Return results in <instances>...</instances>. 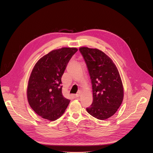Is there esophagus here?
Listing matches in <instances>:
<instances>
[{
    "label": "esophagus",
    "instance_id": "esophagus-1",
    "mask_svg": "<svg viewBox=\"0 0 153 153\" xmlns=\"http://www.w3.org/2000/svg\"><path fill=\"white\" fill-rule=\"evenodd\" d=\"M81 91H78V92H77V94L75 95V97H79L81 95Z\"/></svg>",
    "mask_w": 153,
    "mask_h": 153
}]
</instances>
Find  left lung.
<instances>
[{"label": "left lung", "instance_id": "left-lung-1", "mask_svg": "<svg viewBox=\"0 0 153 153\" xmlns=\"http://www.w3.org/2000/svg\"><path fill=\"white\" fill-rule=\"evenodd\" d=\"M79 52L87 65L92 88L93 101L88 112L98 120L112 116L124 97L122 81L112 59L98 49L81 47Z\"/></svg>", "mask_w": 153, "mask_h": 153}]
</instances>
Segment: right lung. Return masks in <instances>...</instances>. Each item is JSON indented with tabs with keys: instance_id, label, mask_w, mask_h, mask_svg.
Listing matches in <instances>:
<instances>
[{
	"instance_id": "1",
	"label": "right lung",
	"mask_w": 153,
	"mask_h": 153,
	"mask_svg": "<svg viewBox=\"0 0 153 153\" xmlns=\"http://www.w3.org/2000/svg\"><path fill=\"white\" fill-rule=\"evenodd\" d=\"M75 48L53 50L42 57L34 66L27 89L28 102L38 115L55 121L65 112L70 100L62 93L61 78Z\"/></svg>"
}]
</instances>
